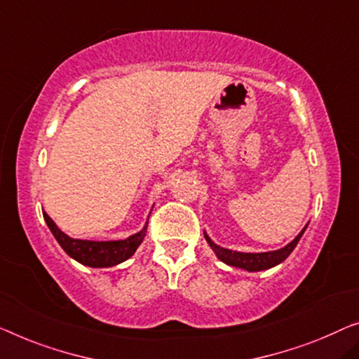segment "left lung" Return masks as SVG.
I'll return each mask as SVG.
<instances>
[{
    "instance_id": "1",
    "label": "left lung",
    "mask_w": 359,
    "mask_h": 359,
    "mask_svg": "<svg viewBox=\"0 0 359 359\" xmlns=\"http://www.w3.org/2000/svg\"><path fill=\"white\" fill-rule=\"evenodd\" d=\"M304 231H306V227H304L303 231L299 232L297 237L293 238L290 243L285 245L283 248L276 250V251H266V253H242V251H232V250L222 248V247H219V245L214 243L212 240L208 237L206 232H205V238L222 263L233 266V267H240V269H245L248 272H256V271L269 269V267H274L277 264H280L282 261H285L288 258V255L295 250L297 243L299 242V238H302Z\"/></svg>"
}]
</instances>
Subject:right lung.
<instances>
[{"mask_svg":"<svg viewBox=\"0 0 359 359\" xmlns=\"http://www.w3.org/2000/svg\"><path fill=\"white\" fill-rule=\"evenodd\" d=\"M46 226L50 227L51 233L55 235L57 243L66 253L79 261L80 264L90 266V267H111L116 264L124 263L126 259L135 253L137 248L140 247L147 233V226L142 229L140 232L130 235L126 240H111V242H95V240H80V238H71L69 235L64 233L60 227L56 226L55 221L43 212Z\"/></svg>","mask_w":359,"mask_h":359,"instance_id":"right-lung-1","label":"right lung"}]
</instances>
